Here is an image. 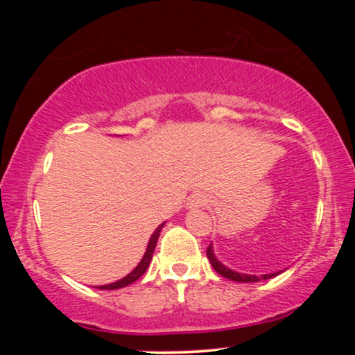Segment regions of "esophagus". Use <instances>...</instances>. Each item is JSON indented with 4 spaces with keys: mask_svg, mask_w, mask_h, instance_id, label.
I'll return each instance as SVG.
<instances>
[{
    "mask_svg": "<svg viewBox=\"0 0 355 355\" xmlns=\"http://www.w3.org/2000/svg\"><path fill=\"white\" fill-rule=\"evenodd\" d=\"M209 202L210 198L207 193H193L189 198V207L190 209H202V207H205Z\"/></svg>",
    "mask_w": 355,
    "mask_h": 355,
    "instance_id": "1",
    "label": "esophagus"
}]
</instances>
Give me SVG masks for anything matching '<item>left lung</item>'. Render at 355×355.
I'll return each mask as SVG.
<instances>
[{"mask_svg": "<svg viewBox=\"0 0 355 355\" xmlns=\"http://www.w3.org/2000/svg\"><path fill=\"white\" fill-rule=\"evenodd\" d=\"M207 257H209L211 267L215 268V272L220 274L222 277H225V279H230V280H235V282H245V284H254V282H259V280H267V279H272V277L279 275L280 272H274V274H263V275H252V274H240V272H235L232 270V268L225 267L222 262L215 257L214 254V248H211V243L207 248Z\"/></svg>", "mask_w": 355, "mask_h": 355, "instance_id": "obj_1", "label": "left lung"}]
</instances>
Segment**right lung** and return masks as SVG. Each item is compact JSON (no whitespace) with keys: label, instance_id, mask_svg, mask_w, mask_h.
Returning <instances> with one entry per match:
<instances>
[{"label":"right lung","instance_id":"obj_1","mask_svg":"<svg viewBox=\"0 0 355 355\" xmlns=\"http://www.w3.org/2000/svg\"><path fill=\"white\" fill-rule=\"evenodd\" d=\"M164 225H165V223H162V225H158V227H157V230L153 232L152 237H150V240H148V245H146V252H145L144 259L140 260V263H138V266H137L135 268H133V270L130 272L128 275H125L123 279L116 280V282H113V284L100 285L98 288H101V291H116V288L126 287V285L133 284V282H135V280L140 279V277L144 275L145 272H146V268H148L150 262H152V257H153L155 245H157V240H158V237H160V232H162V229H164Z\"/></svg>","mask_w":355,"mask_h":355}]
</instances>
